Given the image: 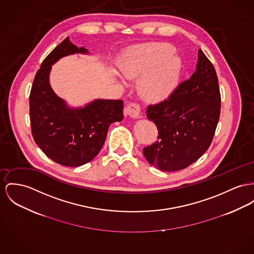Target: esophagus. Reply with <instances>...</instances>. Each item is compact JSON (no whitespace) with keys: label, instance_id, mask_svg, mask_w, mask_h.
Returning a JSON list of instances; mask_svg holds the SVG:
<instances>
[{"label":"esophagus","instance_id":"34e87169","mask_svg":"<svg viewBox=\"0 0 254 254\" xmlns=\"http://www.w3.org/2000/svg\"><path fill=\"white\" fill-rule=\"evenodd\" d=\"M127 112L129 114V116L133 119H138L140 118V106L138 103H130L128 106H127Z\"/></svg>","mask_w":254,"mask_h":254}]
</instances>
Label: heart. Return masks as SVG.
I'll use <instances>...</instances> for the list:
<instances>
[{
  "label": "heart",
  "mask_w": 254,
  "mask_h": 254,
  "mask_svg": "<svg viewBox=\"0 0 254 254\" xmlns=\"http://www.w3.org/2000/svg\"><path fill=\"white\" fill-rule=\"evenodd\" d=\"M174 48L165 43L142 46L132 53L122 72L127 78L143 76L139 86L151 100H163L173 91L179 76L181 61L173 56Z\"/></svg>",
  "instance_id": "1"
}]
</instances>
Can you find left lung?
<instances>
[{
  "instance_id": "1",
  "label": "left lung",
  "mask_w": 254,
  "mask_h": 254,
  "mask_svg": "<svg viewBox=\"0 0 254 254\" xmlns=\"http://www.w3.org/2000/svg\"><path fill=\"white\" fill-rule=\"evenodd\" d=\"M220 93L216 70L198 51L194 73L169 98L149 105L146 117L158 129V139L143 148L147 162L163 171L188 168L209 148L219 122Z\"/></svg>"
}]
</instances>
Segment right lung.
Masks as SVG:
<instances>
[{
	"mask_svg": "<svg viewBox=\"0 0 254 254\" xmlns=\"http://www.w3.org/2000/svg\"><path fill=\"white\" fill-rule=\"evenodd\" d=\"M87 54L66 37L42 62L30 94V119L35 143L54 162L80 167L101 150L108 129L123 119L122 100L97 99L84 108L71 109L58 97L49 83L52 65L68 55Z\"/></svg>",
	"mask_w": 254,
	"mask_h": 254,
	"instance_id": "right-lung-1",
	"label": "right lung"
}]
</instances>
